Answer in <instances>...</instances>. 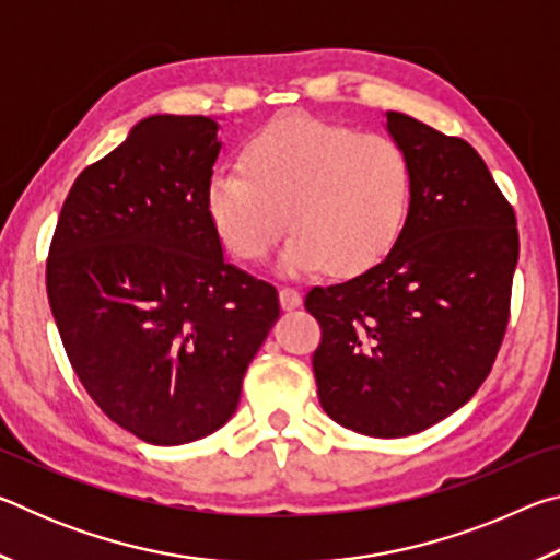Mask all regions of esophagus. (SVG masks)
<instances>
[{
  "label": "esophagus",
  "instance_id": "esophagus-1",
  "mask_svg": "<svg viewBox=\"0 0 560 560\" xmlns=\"http://www.w3.org/2000/svg\"><path fill=\"white\" fill-rule=\"evenodd\" d=\"M279 303H281L283 311L299 308L301 306V293L296 289H291V287H281L279 289Z\"/></svg>",
  "mask_w": 560,
  "mask_h": 560
}]
</instances>
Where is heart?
<instances>
[{"instance_id":"1","label":"heart","mask_w":560,"mask_h":560,"mask_svg":"<svg viewBox=\"0 0 560 560\" xmlns=\"http://www.w3.org/2000/svg\"><path fill=\"white\" fill-rule=\"evenodd\" d=\"M244 170H226L207 189V212L234 257L261 259L291 230L277 271L355 277L381 264L405 230L412 170L381 132L318 118L281 116L244 148Z\"/></svg>"}]
</instances>
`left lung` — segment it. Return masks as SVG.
Returning a JSON list of instances; mask_svg holds the SVG:
<instances>
[{"label":"left lung","instance_id":"1","mask_svg":"<svg viewBox=\"0 0 560 560\" xmlns=\"http://www.w3.org/2000/svg\"><path fill=\"white\" fill-rule=\"evenodd\" d=\"M412 197L387 257L360 277L311 289L324 330L314 353L330 420L371 438H407L479 390L509 324L516 217L467 140L385 110Z\"/></svg>","mask_w":560,"mask_h":560}]
</instances>
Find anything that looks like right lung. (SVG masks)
Segmentation results:
<instances>
[{"mask_svg":"<svg viewBox=\"0 0 560 560\" xmlns=\"http://www.w3.org/2000/svg\"><path fill=\"white\" fill-rule=\"evenodd\" d=\"M222 150L207 116H148L75 177L46 264L66 355L96 405L160 447L240 405L279 318L277 289L224 259L207 212Z\"/></svg>","mask_w":560,"mask_h":560,"instance_id":"obj_1","label":"right lung"}]
</instances>
